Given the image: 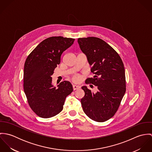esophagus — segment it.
Returning a JSON list of instances; mask_svg holds the SVG:
<instances>
[{
    "label": "esophagus",
    "mask_w": 152,
    "mask_h": 152,
    "mask_svg": "<svg viewBox=\"0 0 152 152\" xmlns=\"http://www.w3.org/2000/svg\"><path fill=\"white\" fill-rule=\"evenodd\" d=\"M72 87H73L74 90H76V89H78V88H80V87L78 86H76V85H73Z\"/></svg>",
    "instance_id": "1"
}]
</instances>
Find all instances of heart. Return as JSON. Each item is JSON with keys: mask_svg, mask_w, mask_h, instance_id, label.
Instances as JSON below:
<instances>
[{"mask_svg": "<svg viewBox=\"0 0 152 152\" xmlns=\"http://www.w3.org/2000/svg\"><path fill=\"white\" fill-rule=\"evenodd\" d=\"M82 79V77L80 75H75L74 77H73V81H75V82H77V83H78V82H80L81 80Z\"/></svg>", "mask_w": 152, "mask_h": 152, "instance_id": "obj_1", "label": "heart"}]
</instances>
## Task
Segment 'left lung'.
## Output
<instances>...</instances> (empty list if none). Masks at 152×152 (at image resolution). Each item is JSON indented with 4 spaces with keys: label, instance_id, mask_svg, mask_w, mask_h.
<instances>
[{
    "label": "left lung",
    "instance_id": "1",
    "mask_svg": "<svg viewBox=\"0 0 152 152\" xmlns=\"http://www.w3.org/2000/svg\"><path fill=\"white\" fill-rule=\"evenodd\" d=\"M78 43L95 74L87 80L98 88L94 93L82 87L85 92L81 99L83 110L93 121H107L116 112L126 92L124 63L116 51L99 38H79Z\"/></svg>",
    "mask_w": 152,
    "mask_h": 152
}]
</instances>
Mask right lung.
Listing matches in <instances>:
<instances>
[{
    "mask_svg": "<svg viewBox=\"0 0 152 152\" xmlns=\"http://www.w3.org/2000/svg\"><path fill=\"white\" fill-rule=\"evenodd\" d=\"M75 39L61 36L44 40L28 56L24 63L23 87L28 103L39 116L48 118L63 109L66 97L73 88L67 81L58 88L52 84L51 75L60 64L62 53L74 43Z\"/></svg>",
    "mask_w": 152,
    "mask_h": 152,
    "instance_id": "1",
    "label": "right lung"
}]
</instances>
